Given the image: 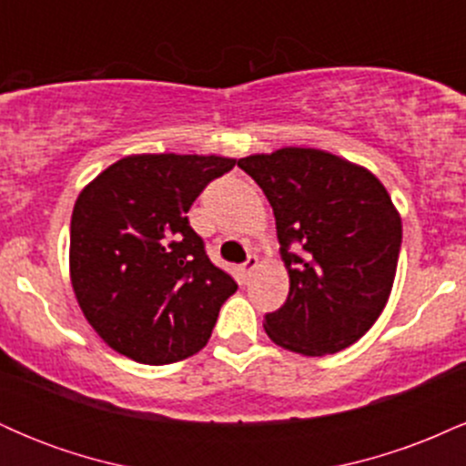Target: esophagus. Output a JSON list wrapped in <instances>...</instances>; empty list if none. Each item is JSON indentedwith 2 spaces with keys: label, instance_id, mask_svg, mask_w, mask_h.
<instances>
[{
  "label": "esophagus",
  "instance_id": "34e87169",
  "mask_svg": "<svg viewBox=\"0 0 466 466\" xmlns=\"http://www.w3.org/2000/svg\"><path fill=\"white\" fill-rule=\"evenodd\" d=\"M240 269H243V276L245 278H251V276H254V271L258 269V258H256V256H249V258L245 260Z\"/></svg>",
  "mask_w": 466,
  "mask_h": 466
}]
</instances>
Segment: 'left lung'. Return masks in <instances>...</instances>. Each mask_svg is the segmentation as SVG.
Listing matches in <instances>:
<instances>
[{
	"label": "left lung",
	"mask_w": 466,
	"mask_h": 466,
	"mask_svg": "<svg viewBox=\"0 0 466 466\" xmlns=\"http://www.w3.org/2000/svg\"><path fill=\"white\" fill-rule=\"evenodd\" d=\"M238 166L274 208L289 271L287 302L265 315V333L309 357L349 349L386 309L397 274L403 229L386 186L319 148H278Z\"/></svg>",
	"instance_id": "obj_1"
}]
</instances>
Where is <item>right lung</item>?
Returning <instances> with one entry per match:
<instances>
[{"instance_id": "right-lung-1", "label": "right lung", "mask_w": 466, "mask_h": 466, "mask_svg": "<svg viewBox=\"0 0 466 466\" xmlns=\"http://www.w3.org/2000/svg\"><path fill=\"white\" fill-rule=\"evenodd\" d=\"M234 164L218 155H129L80 190L69 278L80 311L109 349L164 366L208 344L238 285L210 263L186 212Z\"/></svg>"}]
</instances>
